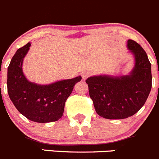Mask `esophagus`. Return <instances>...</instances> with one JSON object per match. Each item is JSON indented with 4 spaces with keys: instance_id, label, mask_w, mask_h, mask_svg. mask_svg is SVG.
<instances>
[{
    "instance_id": "obj_1",
    "label": "esophagus",
    "mask_w": 159,
    "mask_h": 159,
    "mask_svg": "<svg viewBox=\"0 0 159 159\" xmlns=\"http://www.w3.org/2000/svg\"><path fill=\"white\" fill-rule=\"evenodd\" d=\"M90 75V72H88V71H85V72H82V77L83 80H86V79L88 78Z\"/></svg>"
}]
</instances>
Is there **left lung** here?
<instances>
[{"label":"left lung","instance_id":"obj_1","mask_svg":"<svg viewBox=\"0 0 159 159\" xmlns=\"http://www.w3.org/2000/svg\"><path fill=\"white\" fill-rule=\"evenodd\" d=\"M134 66L127 75H99L87 78L89 93L96 112L108 119L134 116L144 105L152 89V65L140 44L128 40Z\"/></svg>","mask_w":159,"mask_h":159}]
</instances>
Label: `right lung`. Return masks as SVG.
Returning a JSON list of instances; mask_svg holds the SVG:
<instances>
[{
	"label": "right lung",
	"mask_w": 159,
	"mask_h": 159,
	"mask_svg": "<svg viewBox=\"0 0 159 159\" xmlns=\"http://www.w3.org/2000/svg\"><path fill=\"white\" fill-rule=\"evenodd\" d=\"M31 43L17 50L7 68V93L18 111L36 122H55L61 119L65 104L81 75L41 85L29 81L22 64Z\"/></svg>",
	"instance_id": "obj_1"
}]
</instances>
